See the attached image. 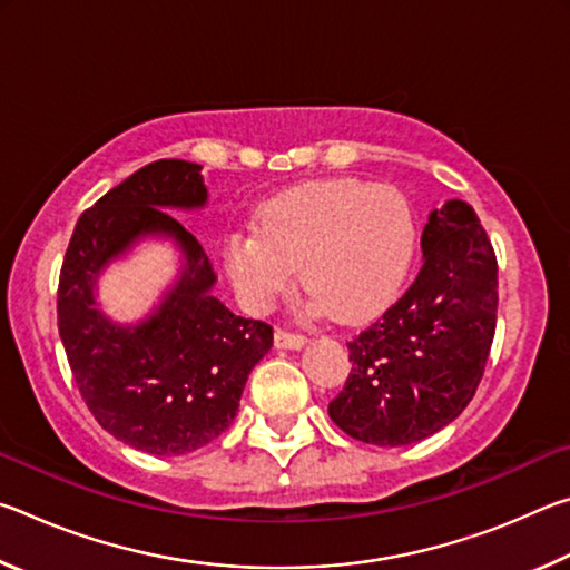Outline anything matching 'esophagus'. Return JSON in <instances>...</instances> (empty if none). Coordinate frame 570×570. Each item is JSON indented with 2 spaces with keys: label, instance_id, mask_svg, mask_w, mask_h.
I'll return each mask as SVG.
<instances>
[{
  "label": "esophagus",
  "instance_id": "obj_1",
  "mask_svg": "<svg viewBox=\"0 0 570 570\" xmlns=\"http://www.w3.org/2000/svg\"><path fill=\"white\" fill-rule=\"evenodd\" d=\"M274 344L278 346V350H302V346L306 344V336H304V334H294V332L278 330V332L274 334Z\"/></svg>",
  "mask_w": 570,
  "mask_h": 570
}]
</instances>
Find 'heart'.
I'll return each instance as SVG.
<instances>
[{"mask_svg": "<svg viewBox=\"0 0 570 570\" xmlns=\"http://www.w3.org/2000/svg\"><path fill=\"white\" fill-rule=\"evenodd\" d=\"M414 244L417 224L402 190L312 180L258 206L254 230L228 234L224 266L250 308L272 304L298 266L316 312L362 320L397 296Z\"/></svg>", "mask_w": 570, "mask_h": 570, "instance_id": "obj_1", "label": "heart"}]
</instances>
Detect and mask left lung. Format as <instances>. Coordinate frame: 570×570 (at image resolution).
I'll list each match as a JSON object with an SVG mask.
<instances>
[{
	"mask_svg": "<svg viewBox=\"0 0 570 570\" xmlns=\"http://www.w3.org/2000/svg\"><path fill=\"white\" fill-rule=\"evenodd\" d=\"M412 286L350 346L352 372L330 402L346 435L377 448L435 435L468 407L498 316V262L465 200L435 208Z\"/></svg>",
	"mask_w": 570,
	"mask_h": 570,
	"instance_id": "8db88e82",
	"label": "left lung"
}]
</instances>
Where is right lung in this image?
<instances>
[{
    "mask_svg": "<svg viewBox=\"0 0 570 570\" xmlns=\"http://www.w3.org/2000/svg\"><path fill=\"white\" fill-rule=\"evenodd\" d=\"M206 200L198 163H150L85 210L62 262L57 326L72 377L100 428L148 455H186L226 432L250 370L274 344L266 322L218 302L204 246L168 214ZM148 235L179 246L181 274L146 321L118 325L99 312L94 288L105 265Z\"/></svg>",
    "mask_w": 570,
    "mask_h": 570,
    "instance_id": "right-lung-1",
    "label": "right lung"
}]
</instances>
